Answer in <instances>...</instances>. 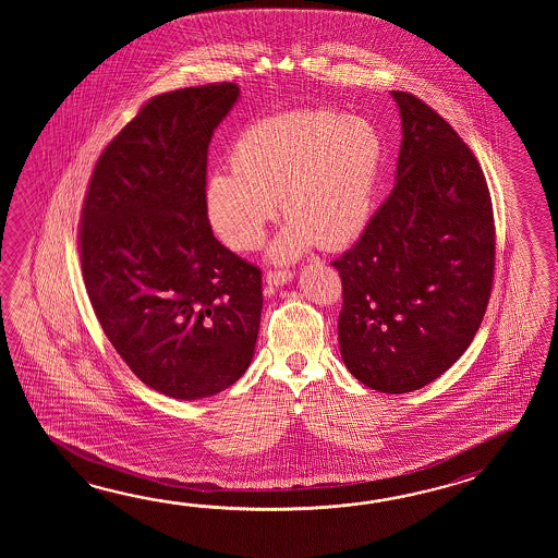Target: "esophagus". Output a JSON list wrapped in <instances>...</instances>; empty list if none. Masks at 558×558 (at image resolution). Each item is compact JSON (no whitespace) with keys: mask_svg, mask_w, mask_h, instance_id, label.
I'll use <instances>...</instances> for the list:
<instances>
[{"mask_svg":"<svg viewBox=\"0 0 558 558\" xmlns=\"http://www.w3.org/2000/svg\"><path fill=\"white\" fill-rule=\"evenodd\" d=\"M293 277L295 274L293 271H269V274L265 275V281L269 287H283V284L289 283V281H293Z\"/></svg>","mask_w":558,"mask_h":558,"instance_id":"34e87169","label":"esophagus"}]
</instances>
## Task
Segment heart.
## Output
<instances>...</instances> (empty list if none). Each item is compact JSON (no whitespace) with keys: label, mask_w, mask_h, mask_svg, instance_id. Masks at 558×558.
Segmentation results:
<instances>
[{"label":"heart","mask_w":558,"mask_h":558,"mask_svg":"<svg viewBox=\"0 0 558 558\" xmlns=\"http://www.w3.org/2000/svg\"><path fill=\"white\" fill-rule=\"evenodd\" d=\"M385 142L367 118L331 109H295L241 131L231 171L205 183V214L235 251L257 250L277 215L289 223L271 259L295 262L315 243L339 250L363 235L379 190Z\"/></svg>","instance_id":"b5f03b06"}]
</instances>
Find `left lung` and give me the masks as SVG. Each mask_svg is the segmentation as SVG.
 <instances>
[{
  "mask_svg": "<svg viewBox=\"0 0 558 558\" xmlns=\"http://www.w3.org/2000/svg\"><path fill=\"white\" fill-rule=\"evenodd\" d=\"M391 97L403 131L395 187L332 267L344 365L397 395L439 379L469 349L493 287L495 223L483 169L459 133L415 95Z\"/></svg>",
  "mask_w": 558,
  "mask_h": 558,
  "instance_id": "obj_1",
  "label": "left lung"
}]
</instances>
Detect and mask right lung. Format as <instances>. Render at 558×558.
I'll return each instance as SVG.
<instances>
[{
    "label": "right lung",
    "instance_id": "add662e5",
    "mask_svg": "<svg viewBox=\"0 0 558 558\" xmlns=\"http://www.w3.org/2000/svg\"><path fill=\"white\" fill-rule=\"evenodd\" d=\"M235 84L157 95L99 157L82 214L89 301L119 356L161 395L195 401L250 368L262 271L215 239L207 151Z\"/></svg>",
    "mask_w": 558,
    "mask_h": 558
}]
</instances>
